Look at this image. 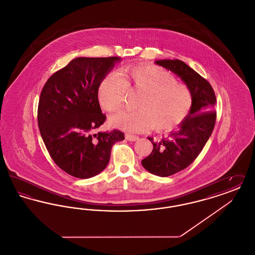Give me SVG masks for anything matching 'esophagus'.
I'll return each mask as SVG.
<instances>
[{"instance_id": "34e87169", "label": "esophagus", "mask_w": 255, "mask_h": 255, "mask_svg": "<svg viewBox=\"0 0 255 255\" xmlns=\"http://www.w3.org/2000/svg\"><path fill=\"white\" fill-rule=\"evenodd\" d=\"M126 139L129 140V141H136V140L138 139V136H137V135H134V134L127 133V134H126Z\"/></svg>"}]
</instances>
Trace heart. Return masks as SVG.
<instances>
[{
	"label": "heart",
	"mask_w": 255,
	"mask_h": 255,
	"mask_svg": "<svg viewBox=\"0 0 255 255\" xmlns=\"http://www.w3.org/2000/svg\"><path fill=\"white\" fill-rule=\"evenodd\" d=\"M110 73L98 89L100 104L108 112H118L125 104L129 88L142 94L136 103L138 110L123 112L111 119L113 125L130 132L154 128L168 131L180 125L188 116L193 97L187 86L157 66L135 67L124 74Z\"/></svg>",
	"instance_id": "1"
}]
</instances>
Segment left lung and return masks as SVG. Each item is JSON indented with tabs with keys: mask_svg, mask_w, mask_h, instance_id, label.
<instances>
[{
	"mask_svg": "<svg viewBox=\"0 0 255 255\" xmlns=\"http://www.w3.org/2000/svg\"><path fill=\"white\" fill-rule=\"evenodd\" d=\"M155 63L180 77L193 97L192 108L177 131L157 141L148 137L153 151L141 160L142 166L156 176L168 177L190 165L206 145L216 121V97L211 85L184 62L162 59Z\"/></svg>",
	"mask_w": 255,
	"mask_h": 255,
	"instance_id": "obj_1",
	"label": "left lung"
}]
</instances>
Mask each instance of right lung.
I'll return each mask as SVG.
<instances>
[{
	"label": "right lung",
	"instance_id": "1",
	"mask_svg": "<svg viewBox=\"0 0 255 255\" xmlns=\"http://www.w3.org/2000/svg\"><path fill=\"white\" fill-rule=\"evenodd\" d=\"M121 57H77L53 73L38 105V126L54 162L69 175L89 179L106 168L113 145L124 139L114 130L95 133L106 116L98 102L101 81Z\"/></svg>",
	"mask_w": 255,
	"mask_h": 255
}]
</instances>
